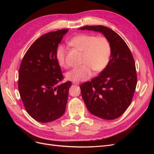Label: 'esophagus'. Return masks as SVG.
<instances>
[{
	"label": "esophagus",
	"instance_id": "34e87169",
	"mask_svg": "<svg viewBox=\"0 0 154 154\" xmlns=\"http://www.w3.org/2000/svg\"><path fill=\"white\" fill-rule=\"evenodd\" d=\"M73 84L76 85H78L79 84H80V83H79V82H73Z\"/></svg>",
	"mask_w": 154,
	"mask_h": 154
}]
</instances>
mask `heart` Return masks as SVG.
<instances>
[{"instance_id": "1", "label": "heart", "mask_w": 154, "mask_h": 154, "mask_svg": "<svg viewBox=\"0 0 154 154\" xmlns=\"http://www.w3.org/2000/svg\"><path fill=\"white\" fill-rule=\"evenodd\" d=\"M69 45L82 52L80 67L72 69L66 74V78L75 82L86 81L93 73L101 72L107 67L111 57L112 49L109 39L104 36L80 34L69 41ZM67 49L59 45L56 57L60 66L68 67L66 62Z\"/></svg>"}]
</instances>
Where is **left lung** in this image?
I'll list each match as a JSON object with an SVG mask.
<instances>
[{"instance_id":"1","label":"left lung","mask_w":154,"mask_h":154,"mask_svg":"<svg viewBox=\"0 0 154 154\" xmlns=\"http://www.w3.org/2000/svg\"><path fill=\"white\" fill-rule=\"evenodd\" d=\"M80 29L100 32L110 43L108 66L99 76L80 87L83 100L92 114L104 119H115L130 106L136 90L137 73L132 54L122 37L109 27L87 26Z\"/></svg>"}]
</instances>
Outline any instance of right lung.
<instances>
[{
    "instance_id": "add662e5",
    "label": "right lung",
    "mask_w": 154,
    "mask_h": 154,
    "mask_svg": "<svg viewBox=\"0 0 154 154\" xmlns=\"http://www.w3.org/2000/svg\"><path fill=\"white\" fill-rule=\"evenodd\" d=\"M67 29L49 32L36 40L27 51L18 71V91L25 109L40 123L64 114L71 82L63 79L56 53Z\"/></svg>"
}]
</instances>
